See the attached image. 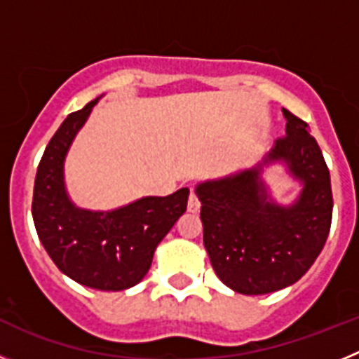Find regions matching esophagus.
<instances>
[{"mask_svg": "<svg viewBox=\"0 0 359 359\" xmlns=\"http://www.w3.org/2000/svg\"><path fill=\"white\" fill-rule=\"evenodd\" d=\"M187 208H189V212H199V208H201V201L198 199V196H196L194 190H190V196H189V205H187Z\"/></svg>", "mask_w": 359, "mask_h": 359, "instance_id": "obj_1", "label": "esophagus"}]
</instances>
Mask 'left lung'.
Returning a JSON list of instances; mask_svg holds the SVG:
<instances>
[{
    "instance_id": "1",
    "label": "left lung",
    "mask_w": 359,
    "mask_h": 359,
    "mask_svg": "<svg viewBox=\"0 0 359 359\" xmlns=\"http://www.w3.org/2000/svg\"><path fill=\"white\" fill-rule=\"evenodd\" d=\"M286 136L252 169L203 182V243L215 275L243 294L284 290L306 275L327 241L332 219L331 176L309 126L287 109ZM282 161L303 190L284 208L262 182L266 164Z\"/></svg>"
}]
</instances>
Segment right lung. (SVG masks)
Segmentation results:
<instances>
[{
    "instance_id": "obj_1",
    "label": "right lung",
    "mask_w": 359,
    "mask_h": 359,
    "mask_svg": "<svg viewBox=\"0 0 359 359\" xmlns=\"http://www.w3.org/2000/svg\"><path fill=\"white\" fill-rule=\"evenodd\" d=\"M98 98L57 129L39 161L32 215L37 236L62 273L82 286L122 291L147 275L152 255L187 210L189 189L136 199L109 212L79 208L65 187V160Z\"/></svg>"
}]
</instances>
